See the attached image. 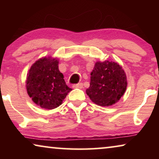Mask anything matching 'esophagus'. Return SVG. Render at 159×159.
<instances>
[{
  "label": "esophagus",
  "instance_id": "1",
  "mask_svg": "<svg viewBox=\"0 0 159 159\" xmlns=\"http://www.w3.org/2000/svg\"><path fill=\"white\" fill-rule=\"evenodd\" d=\"M73 88H83V84L82 83H78V84H75L72 85Z\"/></svg>",
  "mask_w": 159,
  "mask_h": 159
}]
</instances>
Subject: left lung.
I'll return each instance as SVG.
<instances>
[{"mask_svg": "<svg viewBox=\"0 0 159 159\" xmlns=\"http://www.w3.org/2000/svg\"><path fill=\"white\" fill-rule=\"evenodd\" d=\"M90 75V88L86 93L97 105L111 106L125 93L127 77L122 67L117 63L109 61L97 62Z\"/></svg>", "mask_w": 159, "mask_h": 159, "instance_id": "8db88e82", "label": "left lung"}]
</instances>
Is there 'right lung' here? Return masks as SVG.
I'll return each mask as SVG.
<instances>
[{
	"label": "right lung",
	"mask_w": 159,
	"mask_h": 159,
	"mask_svg": "<svg viewBox=\"0 0 159 159\" xmlns=\"http://www.w3.org/2000/svg\"><path fill=\"white\" fill-rule=\"evenodd\" d=\"M58 63L55 58H41L32 65L27 75L28 95L34 103L45 109L59 106L71 90L58 70Z\"/></svg>",
	"instance_id": "1"
}]
</instances>
